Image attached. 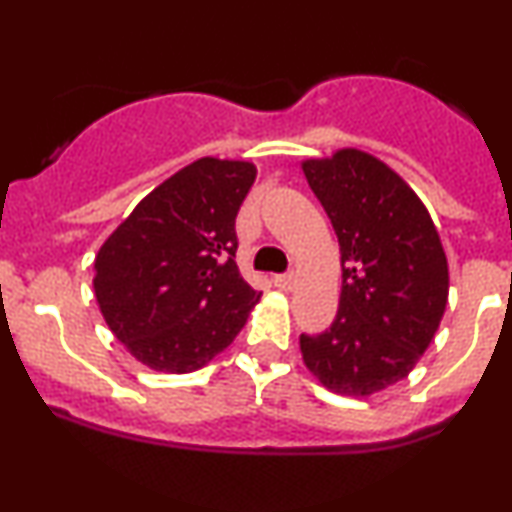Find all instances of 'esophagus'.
I'll list each match as a JSON object with an SVG mask.
<instances>
[{
  "mask_svg": "<svg viewBox=\"0 0 512 512\" xmlns=\"http://www.w3.org/2000/svg\"><path fill=\"white\" fill-rule=\"evenodd\" d=\"M293 284H296V276H293V272L274 274V286H279V289H291Z\"/></svg>",
  "mask_w": 512,
  "mask_h": 512,
  "instance_id": "esophagus-1",
  "label": "esophagus"
}]
</instances>
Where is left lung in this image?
Segmentation results:
<instances>
[{
    "label": "left lung",
    "mask_w": 512,
    "mask_h": 512,
    "mask_svg": "<svg viewBox=\"0 0 512 512\" xmlns=\"http://www.w3.org/2000/svg\"><path fill=\"white\" fill-rule=\"evenodd\" d=\"M310 190L342 252V296L332 325L301 334L310 373L337 395L368 397L407 378L448 303V260L414 190L356 149L305 161Z\"/></svg>",
    "instance_id": "left-lung-1"
}]
</instances>
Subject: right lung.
<instances>
[{
	"label": "right lung",
	"instance_id": "right-lung-1",
	"mask_svg": "<svg viewBox=\"0 0 512 512\" xmlns=\"http://www.w3.org/2000/svg\"><path fill=\"white\" fill-rule=\"evenodd\" d=\"M257 170L199 158L134 207L98 250L93 289L137 361L192 373L236 339L260 301L238 272L236 216Z\"/></svg>",
	"mask_w": 512,
	"mask_h": 512
}]
</instances>
